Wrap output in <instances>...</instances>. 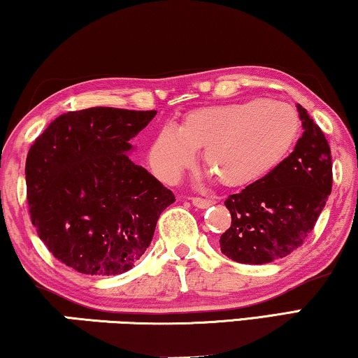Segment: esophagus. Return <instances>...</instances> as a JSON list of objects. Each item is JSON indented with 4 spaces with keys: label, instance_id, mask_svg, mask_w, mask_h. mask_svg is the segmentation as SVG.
<instances>
[{
    "label": "esophagus",
    "instance_id": "esophagus-1",
    "mask_svg": "<svg viewBox=\"0 0 358 358\" xmlns=\"http://www.w3.org/2000/svg\"><path fill=\"white\" fill-rule=\"evenodd\" d=\"M191 203H193L194 208L206 209V208H209L210 204H213V201H210V199H204V198H191Z\"/></svg>",
    "mask_w": 358,
    "mask_h": 358
}]
</instances>
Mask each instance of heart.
<instances>
[{
  "mask_svg": "<svg viewBox=\"0 0 358 358\" xmlns=\"http://www.w3.org/2000/svg\"><path fill=\"white\" fill-rule=\"evenodd\" d=\"M300 118L280 100L248 99L193 110L178 128L164 127L149 149L154 172L175 181L204 149V165L219 183L241 186L264 177L287 157Z\"/></svg>",
  "mask_w": 358,
  "mask_h": 358,
  "instance_id": "b5f03b06",
  "label": "heart"
}]
</instances>
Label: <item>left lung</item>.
I'll use <instances>...</instances> for the list:
<instances>
[{"label": "left lung", "instance_id": "1", "mask_svg": "<svg viewBox=\"0 0 358 358\" xmlns=\"http://www.w3.org/2000/svg\"><path fill=\"white\" fill-rule=\"evenodd\" d=\"M296 110L303 134L294 152L266 177L225 199L231 224L219 243L236 263L266 264L290 255L303 245L331 194L328 141L301 105Z\"/></svg>", "mask_w": 358, "mask_h": 358}]
</instances>
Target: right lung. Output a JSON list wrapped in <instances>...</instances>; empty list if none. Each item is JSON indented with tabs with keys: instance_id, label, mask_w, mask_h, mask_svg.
Returning <instances> with one entry per match:
<instances>
[{
	"instance_id": "1",
	"label": "right lung",
	"mask_w": 358,
	"mask_h": 358,
	"mask_svg": "<svg viewBox=\"0 0 358 358\" xmlns=\"http://www.w3.org/2000/svg\"><path fill=\"white\" fill-rule=\"evenodd\" d=\"M155 115L112 107L68 112L29 150L30 219L50 253L78 273H127L173 204L172 191L128 155L129 141Z\"/></svg>"
}]
</instances>
